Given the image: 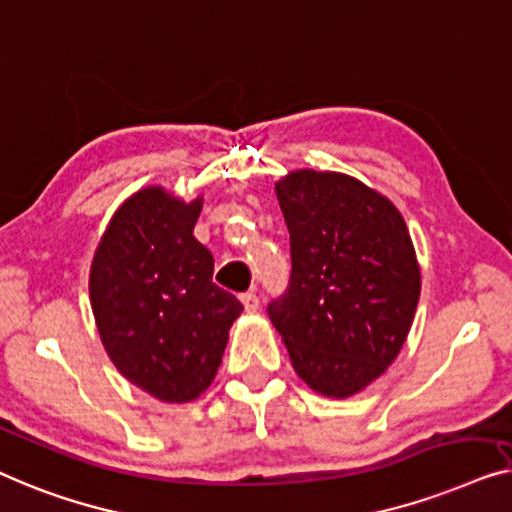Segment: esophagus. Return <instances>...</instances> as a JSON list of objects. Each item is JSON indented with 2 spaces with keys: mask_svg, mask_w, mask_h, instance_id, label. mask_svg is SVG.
Here are the masks:
<instances>
[{
  "mask_svg": "<svg viewBox=\"0 0 512 512\" xmlns=\"http://www.w3.org/2000/svg\"><path fill=\"white\" fill-rule=\"evenodd\" d=\"M241 304H243V308H246V311H257L259 308V297L255 292H243L241 294Z\"/></svg>",
  "mask_w": 512,
  "mask_h": 512,
  "instance_id": "esophagus-1",
  "label": "esophagus"
}]
</instances>
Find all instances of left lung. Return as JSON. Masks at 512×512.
I'll use <instances>...</instances> for the list:
<instances>
[{"label":"left lung","instance_id":"8db88e82","mask_svg":"<svg viewBox=\"0 0 512 512\" xmlns=\"http://www.w3.org/2000/svg\"><path fill=\"white\" fill-rule=\"evenodd\" d=\"M276 197L292 273L266 311L299 378L345 399L383 376L413 325V241L392 201L357 178L294 171L276 183Z\"/></svg>","mask_w":512,"mask_h":512}]
</instances>
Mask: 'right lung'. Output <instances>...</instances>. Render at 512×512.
I'll list each match as a JSON object with an SVG mask.
<instances>
[{"label":"right lung","instance_id":"1","mask_svg":"<svg viewBox=\"0 0 512 512\" xmlns=\"http://www.w3.org/2000/svg\"><path fill=\"white\" fill-rule=\"evenodd\" d=\"M192 204L146 187L106 227L90 269V304L111 362L167 403L213 383L243 304L213 283V255L194 239Z\"/></svg>","mask_w":512,"mask_h":512}]
</instances>
